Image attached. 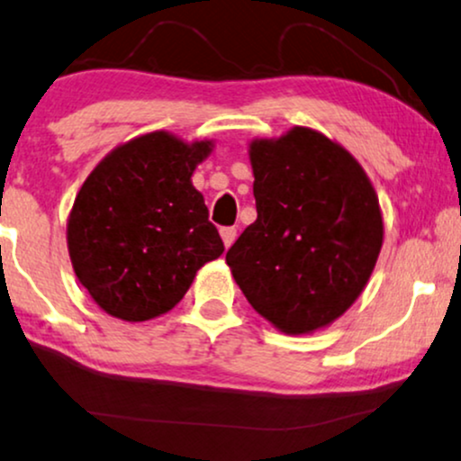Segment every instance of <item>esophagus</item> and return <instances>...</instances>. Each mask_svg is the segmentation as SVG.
Returning a JSON list of instances; mask_svg holds the SVG:
<instances>
[{
	"mask_svg": "<svg viewBox=\"0 0 461 461\" xmlns=\"http://www.w3.org/2000/svg\"><path fill=\"white\" fill-rule=\"evenodd\" d=\"M221 238H223L225 247L230 249L236 240V227H221Z\"/></svg>",
	"mask_w": 461,
	"mask_h": 461,
	"instance_id": "obj_1",
	"label": "esophagus"
}]
</instances>
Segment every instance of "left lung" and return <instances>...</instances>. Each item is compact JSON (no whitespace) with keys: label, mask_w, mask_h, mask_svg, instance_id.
Listing matches in <instances>:
<instances>
[{"label":"left lung","mask_w":461,"mask_h":461,"mask_svg":"<svg viewBox=\"0 0 461 461\" xmlns=\"http://www.w3.org/2000/svg\"><path fill=\"white\" fill-rule=\"evenodd\" d=\"M258 219L227 250L249 304L285 334H311L359 298L383 247V217L355 157L294 127L253 140Z\"/></svg>","instance_id":"obj_1"}]
</instances>
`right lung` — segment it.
Wrapping results in <instances>:
<instances>
[{
    "label": "right lung",
    "mask_w": 461,
    "mask_h": 461,
    "mask_svg": "<svg viewBox=\"0 0 461 461\" xmlns=\"http://www.w3.org/2000/svg\"><path fill=\"white\" fill-rule=\"evenodd\" d=\"M211 140L167 131L133 138L97 163L68 219L74 272L97 306L123 321L172 311L206 261L223 253L191 174Z\"/></svg>",
    "instance_id": "add662e5"
}]
</instances>
